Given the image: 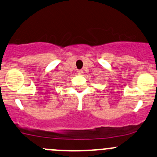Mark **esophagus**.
<instances>
[{"instance_id":"34e87169","label":"esophagus","mask_w":157,"mask_h":157,"mask_svg":"<svg viewBox=\"0 0 157 157\" xmlns=\"http://www.w3.org/2000/svg\"><path fill=\"white\" fill-rule=\"evenodd\" d=\"M83 71L82 70H78V74H82Z\"/></svg>"}]
</instances>
